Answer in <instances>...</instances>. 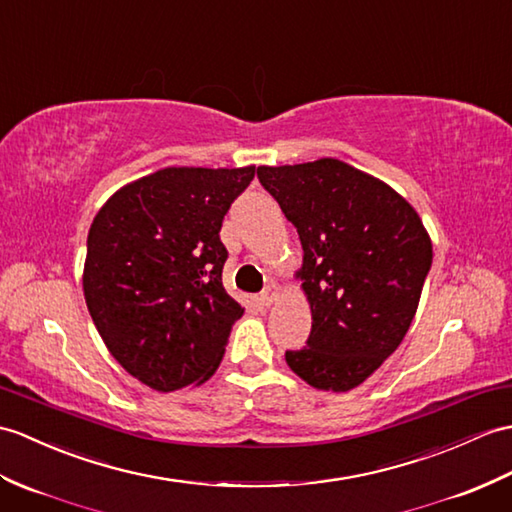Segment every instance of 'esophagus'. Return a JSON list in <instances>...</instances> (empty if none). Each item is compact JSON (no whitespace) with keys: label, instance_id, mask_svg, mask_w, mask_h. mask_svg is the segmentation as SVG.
Instances as JSON below:
<instances>
[{"label":"esophagus","instance_id":"obj_1","mask_svg":"<svg viewBox=\"0 0 512 512\" xmlns=\"http://www.w3.org/2000/svg\"><path fill=\"white\" fill-rule=\"evenodd\" d=\"M277 296H279V288L277 285H268V288L261 292V296H259V301H261V305H266V307H270L272 303L277 301Z\"/></svg>","mask_w":512,"mask_h":512}]
</instances>
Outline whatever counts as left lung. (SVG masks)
Masks as SVG:
<instances>
[{
    "mask_svg": "<svg viewBox=\"0 0 512 512\" xmlns=\"http://www.w3.org/2000/svg\"><path fill=\"white\" fill-rule=\"evenodd\" d=\"M259 183L299 233L296 277L312 331L285 362L318 390L347 392L401 344L432 266L419 213L379 178L338 159L257 168Z\"/></svg>",
    "mask_w": 512,
    "mask_h": 512,
    "instance_id": "8db88e82",
    "label": "left lung"
}]
</instances>
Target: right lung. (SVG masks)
I'll use <instances>...</instances> for the list:
<instances>
[{
    "mask_svg": "<svg viewBox=\"0 0 512 512\" xmlns=\"http://www.w3.org/2000/svg\"><path fill=\"white\" fill-rule=\"evenodd\" d=\"M255 168H165L124 185L93 218L82 288L126 373L159 392L216 373L244 307L222 285L231 202Z\"/></svg>",
    "mask_w": 512,
    "mask_h": 512,
    "instance_id": "right-lung-1",
    "label": "right lung"
}]
</instances>
